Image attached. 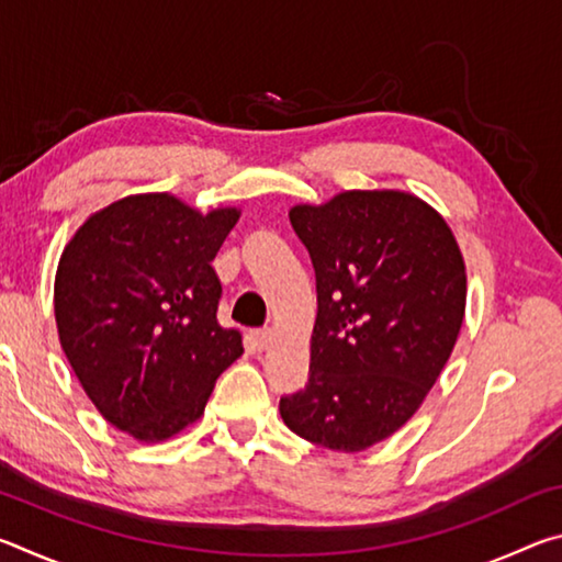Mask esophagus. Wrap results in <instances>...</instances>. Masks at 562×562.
Here are the masks:
<instances>
[{"instance_id": "1", "label": "esophagus", "mask_w": 562, "mask_h": 562, "mask_svg": "<svg viewBox=\"0 0 562 562\" xmlns=\"http://www.w3.org/2000/svg\"><path fill=\"white\" fill-rule=\"evenodd\" d=\"M250 339H252V345H255V349L258 351H265L268 349L270 345H272V329H255V331H250Z\"/></svg>"}]
</instances>
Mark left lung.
Wrapping results in <instances>:
<instances>
[{
	"label": "left lung",
	"instance_id": "obj_1",
	"mask_svg": "<svg viewBox=\"0 0 562 562\" xmlns=\"http://www.w3.org/2000/svg\"><path fill=\"white\" fill-rule=\"evenodd\" d=\"M317 280L310 379L282 422L331 451H364L414 416L449 361L465 310L451 227L402 190H347L294 205Z\"/></svg>",
	"mask_w": 562,
	"mask_h": 562
}]
</instances>
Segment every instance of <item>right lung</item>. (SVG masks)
<instances>
[{"mask_svg": "<svg viewBox=\"0 0 562 562\" xmlns=\"http://www.w3.org/2000/svg\"><path fill=\"white\" fill-rule=\"evenodd\" d=\"M237 217L168 193L128 195L66 245L54 282L61 349L101 416L133 439L164 441L201 418L243 355L240 331L217 325L211 265Z\"/></svg>", "mask_w": 562, "mask_h": 562, "instance_id": "1", "label": "right lung"}]
</instances>
